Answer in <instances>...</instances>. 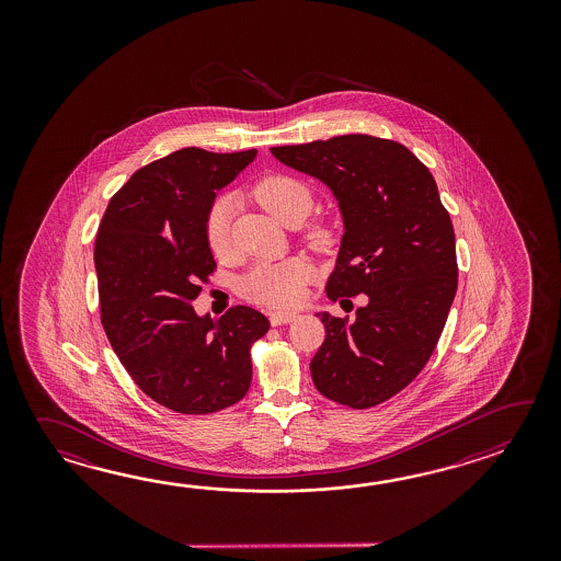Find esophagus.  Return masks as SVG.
Returning a JSON list of instances; mask_svg holds the SVG:
<instances>
[{
  "mask_svg": "<svg viewBox=\"0 0 561 561\" xmlns=\"http://www.w3.org/2000/svg\"><path fill=\"white\" fill-rule=\"evenodd\" d=\"M268 319H271V324L273 327H280V324H286V322H293L297 319V312H283V310H275V312H271L268 314Z\"/></svg>",
  "mask_w": 561,
  "mask_h": 561,
  "instance_id": "obj_1",
  "label": "esophagus"
}]
</instances>
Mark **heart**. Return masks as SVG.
<instances>
[{
  "mask_svg": "<svg viewBox=\"0 0 561 561\" xmlns=\"http://www.w3.org/2000/svg\"><path fill=\"white\" fill-rule=\"evenodd\" d=\"M254 198L283 225H290L298 216L309 215L310 192L305 184L290 176H268L254 186ZM234 201L230 196L216 198L210 206L204 234L208 249L216 256H225L230 249V216ZM310 242L324 247L329 242L327 230H312ZM310 278V264L302 259H286L280 263L256 264L249 275L240 280L242 297L268 305V307H293L302 295Z\"/></svg>",
  "mask_w": 561,
  "mask_h": 561,
  "instance_id": "heart-1",
  "label": "heart"
}]
</instances>
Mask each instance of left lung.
<instances>
[{
	"mask_svg": "<svg viewBox=\"0 0 561 561\" xmlns=\"http://www.w3.org/2000/svg\"><path fill=\"white\" fill-rule=\"evenodd\" d=\"M271 152L339 203L345 234L327 297L369 298L353 321L319 312L327 336L312 382L341 405H379L425 367L457 293L454 225L437 184L403 144L367 134Z\"/></svg>",
	"mask_w": 561,
	"mask_h": 561,
	"instance_id": "8db88e82",
	"label": "left lung"
}]
</instances>
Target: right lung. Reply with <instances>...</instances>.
Returning <instances> with one entry per match:
<instances>
[{
	"label": "right lung",
	"instance_id": "add662e5",
	"mask_svg": "<svg viewBox=\"0 0 561 561\" xmlns=\"http://www.w3.org/2000/svg\"><path fill=\"white\" fill-rule=\"evenodd\" d=\"M256 150L216 154L182 148L140 168L107 204L95 234L102 324L119 363L156 403L206 415L251 387V346L271 322L251 307L218 321L192 300L216 268L204 222L216 192Z\"/></svg>",
	"mask_w": 561,
	"mask_h": 561
}]
</instances>
